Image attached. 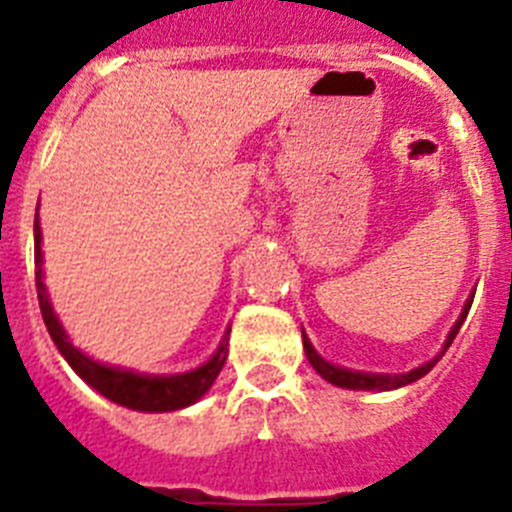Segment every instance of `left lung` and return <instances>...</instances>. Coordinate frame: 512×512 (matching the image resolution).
<instances>
[{
  "label": "left lung",
  "instance_id": "8db88e82",
  "mask_svg": "<svg viewBox=\"0 0 512 512\" xmlns=\"http://www.w3.org/2000/svg\"><path fill=\"white\" fill-rule=\"evenodd\" d=\"M472 300L474 295H469V300L464 302V310H461L459 320L454 323V328L449 330V336H446V341H443V348L438 351V356H433L431 361H425V364L415 366V369H410V372L405 374H374V372H356V369H346V366H338V364H330V361H325L323 356L315 351V346L310 343V338L305 336V330H302V346H305V356L307 361L312 364V369L320 374V377L325 379V382L336 384V387H343V390H361V392H390V390H397V387H405V384H413L418 382L420 377H425V374L431 372L433 366L441 361V356L446 354V348L454 343L456 333H459L461 323L467 320L469 315V307H472Z\"/></svg>",
  "mask_w": 512,
  "mask_h": 512
}]
</instances>
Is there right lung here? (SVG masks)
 <instances>
[{
	"mask_svg": "<svg viewBox=\"0 0 512 512\" xmlns=\"http://www.w3.org/2000/svg\"><path fill=\"white\" fill-rule=\"evenodd\" d=\"M43 233H40L38 212H35V287H38V302L40 312H43L45 328L51 333L53 343L61 351V356L69 361V366L79 374L84 382L104 395L107 400L117 402L122 408L138 410V413H171V410H182L194 405L200 397L207 395L212 382L217 379L220 369L228 359V336L230 328L225 330L223 341L217 346L215 354L205 361L202 366L184 374H140L133 369H122V366L102 364L87 356L81 348L71 343L69 333L58 320L56 310L51 305L48 289H45V274H43Z\"/></svg>",
	"mask_w": 512,
	"mask_h": 512,
	"instance_id": "add662e5",
	"label": "right lung"
}]
</instances>
